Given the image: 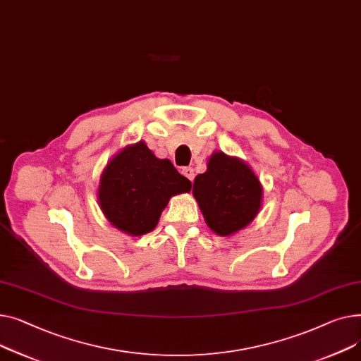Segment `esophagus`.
<instances>
[{"mask_svg": "<svg viewBox=\"0 0 361 361\" xmlns=\"http://www.w3.org/2000/svg\"><path fill=\"white\" fill-rule=\"evenodd\" d=\"M183 176H186L189 180H194V169L192 167H183L182 169Z\"/></svg>", "mask_w": 361, "mask_h": 361, "instance_id": "obj_1", "label": "esophagus"}]
</instances>
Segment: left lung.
Here are the masks:
<instances>
[{
    "instance_id": "1",
    "label": "left lung",
    "mask_w": 361,
    "mask_h": 361,
    "mask_svg": "<svg viewBox=\"0 0 361 361\" xmlns=\"http://www.w3.org/2000/svg\"><path fill=\"white\" fill-rule=\"evenodd\" d=\"M194 197L207 226L220 236H230L257 217L262 186L240 159L223 152L211 154L207 172L194 180Z\"/></svg>"
}]
</instances>
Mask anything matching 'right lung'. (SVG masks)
<instances>
[{
    "label": "right lung",
    "mask_w": 361,
    "mask_h": 361,
    "mask_svg": "<svg viewBox=\"0 0 361 361\" xmlns=\"http://www.w3.org/2000/svg\"><path fill=\"white\" fill-rule=\"evenodd\" d=\"M190 190L171 160L157 159L140 141L126 145L104 167L99 185V205L104 217L131 236L152 231L173 195Z\"/></svg>",
    "instance_id": "1"
}]
</instances>
